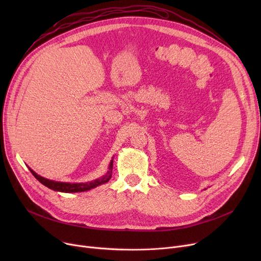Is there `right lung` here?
<instances>
[{
  "label": "right lung",
  "instance_id": "right-lung-1",
  "mask_svg": "<svg viewBox=\"0 0 261 261\" xmlns=\"http://www.w3.org/2000/svg\"><path fill=\"white\" fill-rule=\"evenodd\" d=\"M112 168H113V158H112L111 162H110L109 170L107 171V173L105 175L99 177V179H96L94 181L86 182V183H66V182L53 181V180H48V179H45V177H43V176L39 175L32 168H30V170L41 184H43L44 186L48 187L49 189H53L55 191H61V193H82V191H88L92 188H95V187L109 182V180L111 179V176H112Z\"/></svg>",
  "mask_w": 261,
  "mask_h": 261
}]
</instances>
